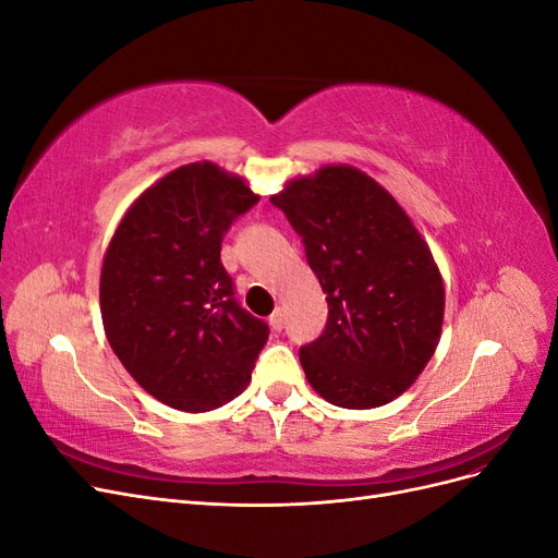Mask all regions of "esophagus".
Listing matches in <instances>:
<instances>
[{
  "mask_svg": "<svg viewBox=\"0 0 558 558\" xmlns=\"http://www.w3.org/2000/svg\"><path fill=\"white\" fill-rule=\"evenodd\" d=\"M269 326H272V330H281L283 328V312L281 310H275L272 314H269Z\"/></svg>",
  "mask_w": 558,
  "mask_h": 558,
  "instance_id": "34e87169",
  "label": "esophagus"
}]
</instances>
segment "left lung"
<instances>
[{
    "label": "left lung",
    "instance_id": "left-lung-1",
    "mask_svg": "<svg viewBox=\"0 0 558 558\" xmlns=\"http://www.w3.org/2000/svg\"><path fill=\"white\" fill-rule=\"evenodd\" d=\"M269 202L305 244L328 320L300 363L337 408L369 410L408 391L440 342L445 286L428 244L367 174L330 165Z\"/></svg>",
    "mask_w": 558,
    "mask_h": 558
}]
</instances>
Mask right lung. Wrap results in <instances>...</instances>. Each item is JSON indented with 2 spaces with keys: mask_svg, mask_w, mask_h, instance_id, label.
Masks as SVG:
<instances>
[{
  "mask_svg": "<svg viewBox=\"0 0 558 558\" xmlns=\"http://www.w3.org/2000/svg\"><path fill=\"white\" fill-rule=\"evenodd\" d=\"M260 197L211 162H191L134 202L107 248L99 307L113 353L181 412L240 396L269 328L234 298L221 263L230 226Z\"/></svg>",
  "mask_w": 558,
  "mask_h": 558,
  "instance_id": "right-lung-1",
  "label": "right lung"
}]
</instances>
